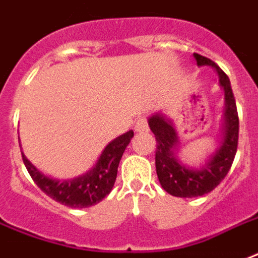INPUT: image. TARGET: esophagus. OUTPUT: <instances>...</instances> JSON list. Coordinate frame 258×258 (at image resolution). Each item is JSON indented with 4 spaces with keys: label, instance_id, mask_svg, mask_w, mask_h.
Returning a JSON list of instances; mask_svg holds the SVG:
<instances>
[{
    "label": "esophagus",
    "instance_id": "1",
    "mask_svg": "<svg viewBox=\"0 0 258 258\" xmlns=\"http://www.w3.org/2000/svg\"><path fill=\"white\" fill-rule=\"evenodd\" d=\"M135 131L136 132H144L148 131V122L146 116H139L135 123Z\"/></svg>",
    "mask_w": 258,
    "mask_h": 258
}]
</instances>
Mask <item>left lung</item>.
Instances as JSON below:
<instances>
[{
  "label": "left lung",
  "instance_id": "1",
  "mask_svg": "<svg viewBox=\"0 0 258 258\" xmlns=\"http://www.w3.org/2000/svg\"><path fill=\"white\" fill-rule=\"evenodd\" d=\"M194 57L198 66H212L219 73L220 85L224 88L225 93L224 133L219 150L208 163H205L204 168L195 170L184 168L174 157L178 139L172 123L158 114L148 119V125L157 140L155 168L159 183L166 192L178 198H195L213 191L231 169L239 137V116L228 77L213 60L198 53H194Z\"/></svg>",
  "mask_w": 258,
  "mask_h": 258
}]
</instances>
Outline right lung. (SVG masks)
Returning <instances> with one entry per match:
<instances>
[{"mask_svg":"<svg viewBox=\"0 0 258 258\" xmlns=\"http://www.w3.org/2000/svg\"><path fill=\"white\" fill-rule=\"evenodd\" d=\"M132 137H133V132L129 131L125 135L114 139L103 150L93 169H90L84 176L69 181H59L46 177L34 168L29 159L24 157L23 152H22V158L34 183L48 197L69 208H89L99 204L101 199L111 192L115 183L118 165L125 148L131 143Z\"/></svg>","mask_w":258,"mask_h":258,"instance_id":"1","label":"right lung"}]
</instances>
